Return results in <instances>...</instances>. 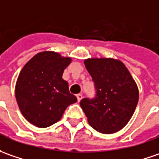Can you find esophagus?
Masks as SVG:
<instances>
[{
    "mask_svg": "<svg viewBox=\"0 0 159 159\" xmlns=\"http://www.w3.org/2000/svg\"><path fill=\"white\" fill-rule=\"evenodd\" d=\"M76 98H77V101L80 102V101L83 99V95H82V94H77V95H76Z\"/></svg>",
    "mask_w": 159,
    "mask_h": 159,
    "instance_id": "esophagus-1",
    "label": "esophagus"
}]
</instances>
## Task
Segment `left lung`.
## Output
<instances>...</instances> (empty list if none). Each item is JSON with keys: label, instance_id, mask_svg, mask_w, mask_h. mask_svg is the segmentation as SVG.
Returning <instances> with one entry per match:
<instances>
[{"label": "left lung", "instance_id": "left-lung-1", "mask_svg": "<svg viewBox=\"0 0 159 159\" xmlns=\"http://www.w3.org/2000/svg\"><path fill=\"white\" fill-rule=\"evenodd\" d=\"M84 65L91 75L97 95L84 98L80 105L91 127L111 134L123 129L139 102L138 85L123 61L114 58H88Z\"/></svg>", "mask_w": 159, "mask_h": 159}]
</instances>
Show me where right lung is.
Instances as JSON below:
<instances>
[{
    "label": "right lung",
    "instance_id": "right-lung-1",
    "mask_svg": "<svg viewBox=\"0 0 159 159\" xmlns=\"http://www.w3.org/2000/svg\"><path fill=\"white\" fill-rule=\"evenodd\" d=\"M72 61L54 51H43L26 63L16 84V102L30 124L46 128L60 120L66 108L77 99L70 93L62 79L63 71Z\"/></svg>",
    "mask_w": 159,
    "mask_h": 159
}]
</instances>
